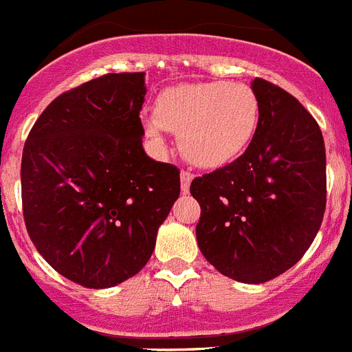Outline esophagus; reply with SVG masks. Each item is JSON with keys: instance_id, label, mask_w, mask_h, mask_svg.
Returning <instances> with one entry per match:
<instances>
[{"instance_id": "1", "label": "esophagus", "mask_w": 352, "mask_h": 352, "mask_svg": "<svg viewBox=\"0 0 352 352\" xmlns=\"http://www.w3.org/2000/svg\"><path fill=\"white\" fill-rule=\"evenodd\" d=\"M191 180H192L191 172H186V170H182V172H180V189H182V192H189Z\"/></svg>"}]
</instances>
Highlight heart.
I'll list each match as a JSON object with an SVG mask.
<instances>
[{
    "label": "heart",
    "mask_w": 352,
    "mask_h": 352,
    "mask_svg": "<svg viewBox=\"0 0 352 352\" xmlns=\"http://www.w3.org/2000/svg\"><path fill=\"white\" fill-rule=\"evenodd\" d=\"M259 100L242 82H196L161 91L145 135L163 147L164 129L179 133L186 160L201 168H219L249 147L258 129Z\"/></svg>",
    "instance_id": "b5f03b06"
}]
</instances>
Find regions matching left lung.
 <instances>
[{
    "label": "left lung",
    "mask_w": 352,
    "mask_h": 352,
    "mask_svg": "<svg viewBox=\"0 0 352 352\" xmlns=\"http://www.w3.org/2000/svg\"><path fill=\"white\" fill-rule=\"evenodd\" d=\"M259 122L245 153L196 177V239L215 270L245 284L284 274L314 242L326 208L324 140L316 119L287 91L252 80Z\"/></svg>",
    "instance_id": "1"
}]
</instances>
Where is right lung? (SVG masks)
Instances as JSON below:
<instances>
[{
  "instance_id": "1",
  "label": "right lung",
  "mask_w": 352,
  "mask_h": 352,
  "mask_svg": "<svg viewBox=\"0 0 352 352\" xmlns=\"http://www.w3.org/2000/svg\"><path fill=\"white\" fill-rule=\"evenodd\" d=\"M144 72L107 74L59 94L22 151V214L50 267L85 287L147 265L180 195V172L142 147Z\"/></svg>"
}]
</instances>
